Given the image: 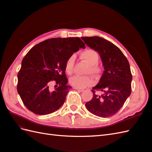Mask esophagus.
Instances as JSON below:
<instances>
[{
    "instance_id": "esophagus-1",
    "label": "esophagus",
    "mask_w": 152,
    "mask_h": 152,
    "mask_svg": "<svg viewBox=\"0 0 152 152\" xmlns=\"http://www.w3.org/2000/svg\"><path fill=\"white\" fill-rule=\"evenodd\" d=\"M74 89H75V90H77V91H80V92H83V91H84V89H79V88H76V87H75Z\"/></svg>"
}]
</instances>
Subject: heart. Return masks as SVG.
I'll return each instance as SVG.
<instances>
[{
  "mask_svg": "<svg viewBox=\"0 0 152 152\" xmlns=\"http://www.w3.org/2000/svg\"><path fill=\"white\" fill-rule=\"evenodd\" d=\"M80 58L85 60L89 65L87 72L93 73V75H98L101 72V68L98 65L99 61V54L93 49H86L80 53ZM75 63V56H71L67 59L65 70L68 75H71L73 71ZM70 84L76 88L83 89L94 84V80L89 76L74 75L70 79Z\"/></svg>",
  "mask_w": 152,
  "mask_h": 152,
  "instance_id": "1",
  "label": "heart"
}]
</instances>
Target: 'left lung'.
<instances>
[{
  "label": "left lung",
  "instance_id": "obj_1",
  "mask_svg": "<svg viewBox=\"0 0 152 152\" xmlns=\"http://www.w3.org/2000/svg\"><path fill=\"white\" fill-rule=\"evenodd\" d=\"M82 39L99 54L104 69L99 83L92 90L93 98L86 107L96 116H112L122 107L131 93L132 76L129 63L121 50L110 41L99 37ZM96 90L102 91V94H95Z\"/></svg>",
  "mask_w": 152,
  "mask_h": 152
}]
</instances>
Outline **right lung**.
<instances>
[{
  "mask_svg": "<svg viewBox=\"0 0 152 152\" xmlns=\"http://www.w3.org/2000/svg\"><path fill=\"white\" fill-rule=\"evenodd\" d=\"M85 44L79 37L52 38L35 45L21 62L18 73V93L25 107L37 115L56 111L68 91L65 65L67 59ZM56 82L55 89L50 87Z\"/></svg>",
  "mask_w": 152,
  "mask_h": 152,
  "instance_id": "1",
  "label": "right lung"
}]
</instances>
